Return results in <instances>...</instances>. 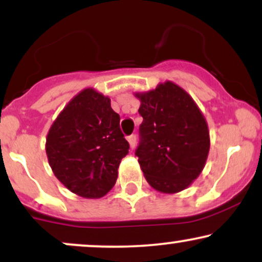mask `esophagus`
<instances>
[{
	"mask_svg": "<svg viewBox=\"0 0 262 262\" xmlns=\"http://www.w3.org/2000/svg\"><path fill=\"white\" fill-rule=\"evenodd\" d=\"M128 143H129V145H130V149L133 150L135 148V145H137V135H135V134L129 135Z\"/></svg>",
	"mask_w": 262,
	"mask_h": 262,
	"instance_id": "obj_1",
	"label": "esophagus"
}]
</instances>
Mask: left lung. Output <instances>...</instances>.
<instances>
[{"label": "left lung", "mask_w": 262, "mask_h": 262, "mask_svg": "<svg viewBox=\"0 0 262 262\" xmlns=\"http://www.w3.org/2000/svg\"><path fill=\"white\" fill-rule=\"evenodd\" d=\"M140 100V141L135 150L152 188L176 193L202 172L209 152V132L202 112L185 90L166 81L135 93Z\"/></svg>", "instance_id": "left-lung-1"}]
</instances>
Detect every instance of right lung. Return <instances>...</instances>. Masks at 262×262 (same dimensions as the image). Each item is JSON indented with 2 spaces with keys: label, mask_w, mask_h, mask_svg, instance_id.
I'll use <instances>...</instances> for the list:
<instances>
[{
  "label": "right lung",
  "mask_w": 262,
  "mask_h": 262,
  "mask_svg": "<svg viewBox=\"0 0 262 262\" xmlns=\"http://www.w3.org/2000/svg\"><path fill=\"white\" fill-rule=\"evenodd\" d=\"M121 117L111 100L85 89L66 104L47 137L48 161L66 188L85 198H101L112 189L129 144Z\"/></svg>",
  "instance_id": "right-lung-1"
}]
</instances>
